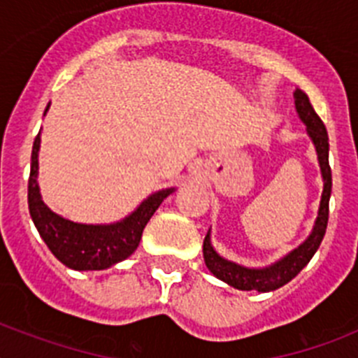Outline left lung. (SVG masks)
<instances>
[{
    "instance_id": "obj_1",
    "label": "left lung",
    "mask_w": 358,
    "mask_h": 358,
    "mask_svg": "<svg viewBox=\"0 0 358 358\" xmlns=\"http://www.w3.org/2000/svg\"><path fill=\"white\" fill-rule=\"evenodd\" d=\"M294 103H296L297 115H299L301 122L306 125V132H308V136L314 141L319 166H321L322 181H324L317 218H315L314 229H312L310 236L299 248H296L289 255L283 256L281 260L274 262L273 265H268V267L264 268L243 267V265H238L235 262H229L226 258H222V256L215 251L213 245H211L210 231H208L206 238H204V245H202L206 267L213 273V276L226 281L227 285L235 287L238 290L271 292V290H276L285 285V283H289L312 260V256L315 255V251L321 245L322 236L327 233L328 202H330L331 194V169L330 163H328V148H330V145H328V132L322 120L319 118L317 113L312 107V103H310L308 96L301 90L294 91Z\"/></svg>"
}]
</instances>
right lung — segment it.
Returning <instances> with one entry per match:
<instances>
[{"label": "right lung", "instance_id": "obj_1", "mask_svg": "<svg viewBox=\"0 0 358 358\" xmlns=\"http://www.w3.org/2000/svg\"><path fill=\"white\" fill-rule=\"evenodd\" d=\"M50 109V103L46 110ZM44 110V115H46ZM41 132L31 148L30 179H28V210L39 231L41 238L48 245L57 260L75 271H102L125 260L138 249L145 226L156 213L161 202L176 188L159 189L145 199L129 217L115 224H78L53 213L43 202L37 185L39 170Z\"/></svg>", "mask_w": 358, "mask_h": 358}]
</instances>
